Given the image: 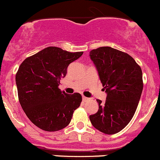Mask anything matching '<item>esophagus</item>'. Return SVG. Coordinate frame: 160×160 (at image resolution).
I'll use <instances>...</instances> for the list:
<instances>
[{
	"label": "esophagus",
	"instance_id": "34e87169",
	"mask_svg": "<svg viewBox=\"0 0 160 160\" xmlns=\"http://www.w3.org/2000/svg\"><path fill=\"white\" fill-rule=\"evenodd\" d=\"M88 98H87V97H85V96H82V100L84 101V102H85V101H87V100H88Z\"/></svg>",
	"mask_w": 160,
	"mask_h": 160
}]
</instances>
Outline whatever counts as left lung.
Segmentation results:
<instances>
[{"label": "left lung", "instance_id": "1", "mask_svg": "<svg viewBox=\"0 0 160 160\" xmlns=\"http://www.w3.org/2000/svg\"><path fill=\"white\" fill-rule=\"evenodd\" d=\"M107 93L105 102L97 99L99 110L89 119L95 128L107 134L121 132L133 118L143 89L142 72L128 53L110 47L89 53Z\"/></svg>", "mask_w": 160, "mask_h": 160}]
</instances>
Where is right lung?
Masks as SVG:
<instances>
[{
	"label": "right lung",
	"mask_w": 160,
	"mask_h": 160,
	"mask_svg": "<svg viewBox=\"0 0 160 160\" xmlns=\"http://www.w3.org/2000/svg\"><path fill=\"white\" fill-rule=\"evenodd\" d=\"M82 54L49 47L19 66L15 75L19 102L28 119L42 130L57 132L67 127L80 106L81 94H68L58 86L69 64Z\"/></svg>",
	"instance_id": "1"
}]
</instances>
